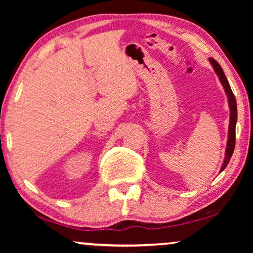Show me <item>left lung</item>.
Returning a JSON list of instances; mask_svg holds the SVG:
<instances>
[{
    "mask_svg": "<svg viewBox=\"0 0 253 253\" xmlns=\"http://www.w3.org/2000/svg\"><path fill=\"white\" fill-rule=\"evenodd\" d=\"M210 63L212 65L214 71L219 77V81L221 83V85L223 86L224 92H226L227 98H228V105H229V109H230V119H229V129H228V141H227V147H226V153H224V160L223 164L221 166L220 172L223 170L224 168L227 167V165L229 164V160L231 158V155L234 153V148H235V139H236V136H235V132H236V123H237V105H236V99H235L234 93L231 91L229 83L227 81L226 75L222 70V68L220 67V64L217 63L215 60L213 58H210Z\"/></svg>",
    "mask_w": 253,
    "mask_h": 253,
    "instance_id": "obj_1",
    "label": "left lung"
}]
</instances>
